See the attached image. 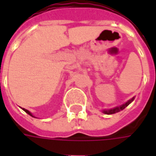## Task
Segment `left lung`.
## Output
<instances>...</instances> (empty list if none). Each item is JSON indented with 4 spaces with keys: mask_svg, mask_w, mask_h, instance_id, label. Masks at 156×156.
Listing matches in <instances>:
<instances>
[{
    "mask_svg": "<svg viewBox=\"0 0 156 156\" xmlns=\"http://www.w3.org/2000/svg\"><path fill=\"white\" fill-rule=\"evenodd\" d=\"M134 99V98H132L131 99H129V101H127L125 104L124 105H120V106H119V107H115L114 108H111V109H105V110H103V113H105L106 115H113V114H115V113H118V112L121 111V110H123L124 108H125L127 107L128 105H129L130 103L133 102V100Z\"/></svg>",
    "mask_w": 156,
    "mask_h": 156,
    "instance_id": "left-lung-1",
    "label": "left lung"
}]
</instances>
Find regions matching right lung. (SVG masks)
Segmentation results:
<instances>
[{
  "instance_id": "add662e5",
  "label": "right lung",
  "mask_w": 156,
  "mask_h": 156,
  "mask_svg": "<svg viewBox=\"0 0 156 156\" xmlns=\"http://www.w3.org/2000/svg\"><path fill=\"white\" fill-rule=\"evenodd\" d=\"M22 109H23V110H24V111H25L26 113H27V114H28L29 115H31L32 117H34V116H33V115H32V114H31V112H29L28 110H27V109H25V108H22Z\"/></svg>"
}]
</instances>
